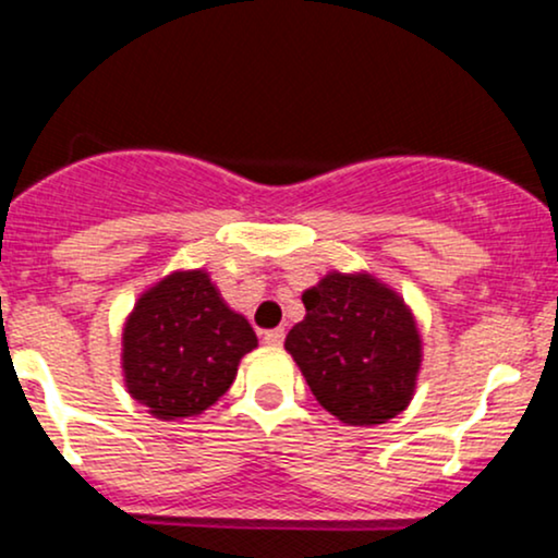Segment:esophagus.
<instances>
[{"mask_svg":"<svg viewBox=\"0 0 558 558\" xmlns=\"http://www.w3.org/2000/svg\"><path fill=\"white\" fill-rule=\"evenodd\" d=\"M262 341L267 345H280L286 341V330L283 328H275V330H267L265 336H262Z\"/></svg>","mask_w":558,"mask_h":558,"instance_id":"obj_1","label":"esophagus"}]
</instances>
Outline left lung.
<instances>
[{"label": "left lung", "mask_w": 558, "mask_h": 558, "mask_svg": "<svg viewBox=\"0 0 558 558\" xmlns=\"http://www.w3.org/2000/svg\"><path fill=\"white\" fill-rule=\"evenodd\" d=\"M286 349L315 399L345 425H383L412 401L420 332L401 296L369 275L330 272L301 296Z\"/></svg>", "instance_id": "left-lung-1"}]
</instances>
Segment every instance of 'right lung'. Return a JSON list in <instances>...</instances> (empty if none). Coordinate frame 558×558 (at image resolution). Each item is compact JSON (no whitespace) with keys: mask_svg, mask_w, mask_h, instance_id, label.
I'll return each instance as SVG.
<instances>
[{"mask_svg":"<svg viewBox=\"0 0 558 558\" xmlns=\"http://www.w3.org/2000/svg\"><path fill=\"white\" fill-rule=\"evenodd\" d=\"M252 349V325L222 301L207 272H172L136 301L125 323L128 393L159 420L194 417L233 386Z\"/></svg>","mask_w":558,"mask_h":558,"instance_id":"add662e5","label":"right lung"}]
</instances>
